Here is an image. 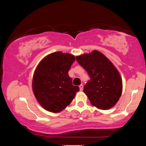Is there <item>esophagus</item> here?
I'll list each match as a JSON object with an SVG mask.
<instances>
[{"label": "esophagus", "mask_w": 146, "mask_h": 146, "mask_svg": "<svg viewBox=\"0 0 146 146\" xmlns=\"http://www.w3.org/2000/svg\"><path fill=\"white\" fill-rule=\"evenodd\" d=\"M79 88H80V91H82V90H83L84 86H83V85H82V84H81V85L80 86H79Z\"/></svg>", "instance_id": "1"}]
</instances>
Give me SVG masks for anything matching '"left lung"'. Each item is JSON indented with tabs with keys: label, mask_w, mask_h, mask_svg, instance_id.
I'll return each instance as SVG.
<instances>
[{
	"label": "left lung",
	"mask_w": 146,
	"mask_h": 146,
	"mask_svg": "<svg viewBox=\"0 0 146 146\" xmlns=\"http://www.w3.org/2000/svg\"><path fill=\"white\" fill-rule=\"evenodd\" d=\"M76 60L90 76L84 92L91 104L103 110L113 107L122 94V81L112 62L96 50L77 56Z\"/></svg>",
	"instance_id": "obj_1"
}]
</instances>
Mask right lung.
I'll list each match as a JSON object with an SVG mask.
<instances>
[{
  "label": "right lung",
  "instance_id": "1",
  "mask_svg": "<svg viewBox=\"0 0 146 146\" xmlns=\"http://www.w3.org/2000/svg\"><path fill=\"white\" fill-rule=\"evenodd\" d=\"M75 60L73 55L56 52L45 56L36 66L33 90L38 103L48 111H62L80 90L68 74Z\"/></svg>",
  "mask_w": 146,
  "mask_h": 146
}]
</instances>
